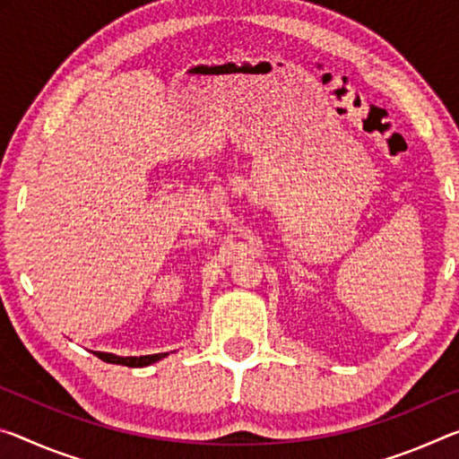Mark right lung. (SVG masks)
<instances>
[{
  "mask_svg": "<svg viewBox=\"0 0 459 459\" xmlns=\"http://www.w3.org/2000/svg\"><path fill=\"white\" fill-rule=\"evenodd\" d=\"M96 355L100 359H104L108 363H116V366H128V368H144V366H151V363H155L159 359H163L167 353H155V355H141V358H118V355L114 353H101L96 351Z\"/></svg>",
  "mask_w": 459,
  "mask_h": 459,
  "instance_id": "obj_1",
  "label": "right lung"
}]
</instances>
